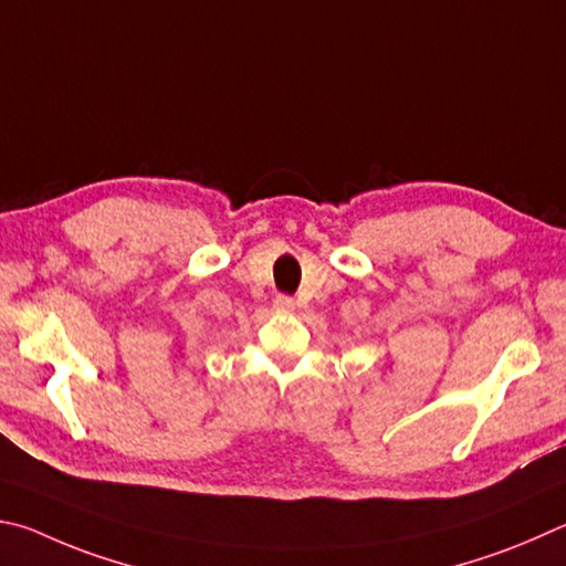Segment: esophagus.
Listing matches in <instances>:
<instances>
[{
    "label": "esophagus",
    "instance_id": "obj_1",
    "mask_svg": "<svg viewBox=\"0 0 566 566\" xmlns=\"http://www.w3.org/2000/svg\"><path fill=\"white\" fill-rule=\"evenodd\" d=\"M275 308L281 311V313H293L295 311V301L291 298V295H277Z\"/></svg>",
    "mask_w": 566,
    "mask_h": 566
}]
</instances>
